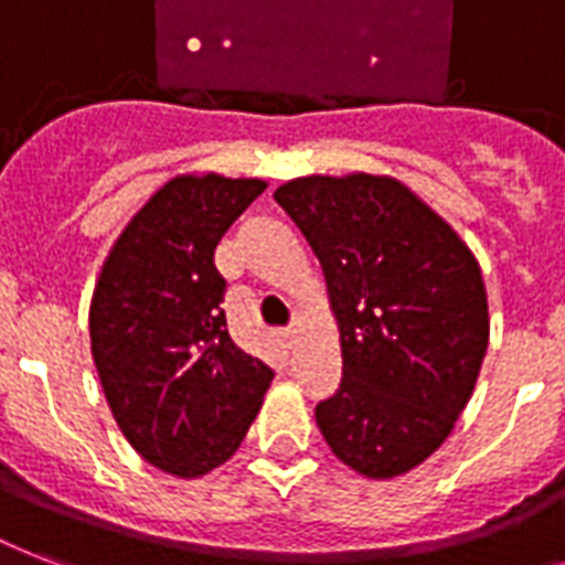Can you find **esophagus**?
<instances>
[{
  "mask_svg": "<svg viewBox=\"0 0 565 565\" xmlns=\"http://www.w3.org/2000/svg\"><path fill=\"white\" fill-rule=\"evenodd\" d=\"M299 334H301V331H299V326H292V328H284V331H281L284 343L290 345V349H292V345H296V340H299Z\"/></svg>",
  "mask_w": 565,
  "mask_h": 565,
  "instance_id": "34e87169",
  "label": "esophagus"
}]
</instances>
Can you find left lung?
I'll list each match as a JSON object with an SVG mask.
<instances>
[{"instance_id": "1", "label": "left lung", "mask_w": 565, "mask_h": 565, "mask_svg": "<svg viewBox=\"0 0 565 565\" xmlns=\"http://www.w3.org/2000/svg\"><path fill=\"white\" fill-rule=\"evenodd\" d=\"M273 195L313 248L340 328L343 381L319 402V430L363 478L411 472L478 384L490 343L478 257L393 175H301Z\"/></svg>"}]
</instances>
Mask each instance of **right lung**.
Instances as JSON below:
<instances>
[{
	"mask_svg": "<svg viewBox=\"0 0 565 565\" xmlns=\"http://www.w3.org/2000/svg\"><path fill=\"white\" fill-rule=\"evenodd\" d=\"M264 179L181 172L110 246L90 299V354L122 437L154 469L202 478L239 448L273 370L220 310L213 248Z\"/></svg>",
	"mask_w": 565,
	"mask_h": 565,
	"instance_id": "right-lung-1",
	"label": "right lung"
}]
</instances>
